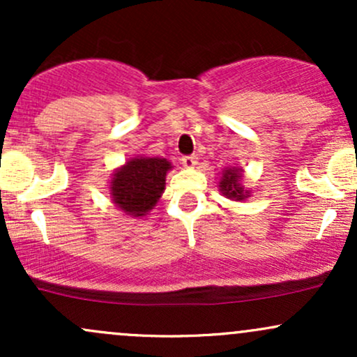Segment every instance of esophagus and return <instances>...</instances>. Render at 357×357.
Segmentation results:
<instances>
[{"label": "esophagus", "mask_w": 357, "mask_h": 357, "mask_svg": "<svg viewBox=\"0 0 357 357\" xmlns=\"http://www.w3.org/2000/svg\"><path fill=\"white\" fill-rule=\"evenodd\" d=\"M181 161L186 167H192L196 165V162H198V158H196V155H184Z\"/></svg>", "instance_id": "esophagus-1"}]
</instances>
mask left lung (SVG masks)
Segmentation results:
<instances>
[{
  "label": "left lung",
  "instance_id": "left-lung-1",
  "mask_svg": "<svg viewBox=\"0 0 357 357\" xmlns=\"http://www.w3.org/2000/svg\"><path fill=\"white\" fill-rule=\"evenodd\" d=\"M240 169H225L220 183V191L231 199H245L248 191L240 186Z\"/></svg>",
  "mask_w": 357,
  "mask_h": 357
}]
</instances>
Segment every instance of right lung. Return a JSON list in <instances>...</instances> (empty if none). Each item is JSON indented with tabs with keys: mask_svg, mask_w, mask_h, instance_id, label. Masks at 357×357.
<instances>
[{
	"mask_svg": "<svg viewBox=\"0 0 357 357\" xmlns=\"http://www.w3.org/2000/svg\"><path fill=\"white\" fill-rule=\"evenodd\" d=\"M171 162L159 158H134L116 171L110 184L114 203L127 215L144 216L165 191Z\"/></svg>",
	"mask_w": 357,
	"mask_h": 357,
	"instance_id": "1",
	"label": "right lung"
}]
</instances>
